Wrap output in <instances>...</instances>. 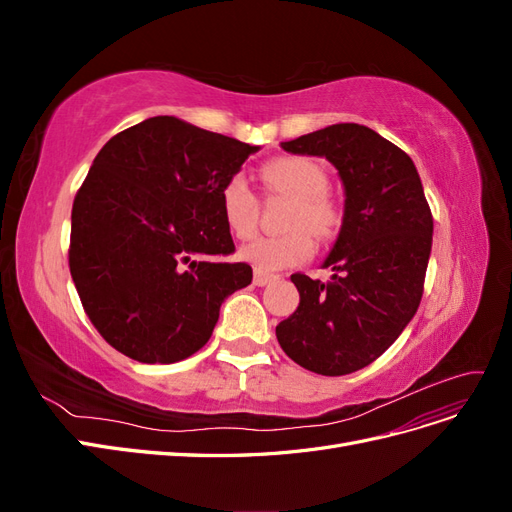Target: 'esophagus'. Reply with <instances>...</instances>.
I'll return each mask as SVG.
<instances>
[{
	"instance_id": "obj_1",
	"label": "esophagus",
	"mask_w": 512,
	"mask_h": 512,
	"mask_svg": "<svg viewBox=\"0 0 512 512\" xmlns=\"http://www.w3.org/2000/svg\"><path fill=\"white\" fill-rule=\"evenodd\" d=\"M273 280H277V275H273V273H267V271H254V284L256 286H267L269 282H273Z\"/></svg>"
}]
</instances>
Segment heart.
<instances>
[{"mask_svg": "<svg viewBox=\"0 0 512 512\" xmlns=\"http://www.w3.org/2000/svg\"><path fill=\"white\" fill-rule=\"evenodd\" d=\"M260 177L271 194L288 196L282 228L275 237H260L245 245L241 258L258 271H280L301 265L314 254V238L331 241L344 224V211L329 192V175L305 156H280L262 164ZM220 211L235 239H252L258 228V198L239 173L230 175L220 190Z\"/></svg>", "mask_w": 512, "mask_h": 512, "instance_id": "heart-1", "label": "heart"}]
</instances>
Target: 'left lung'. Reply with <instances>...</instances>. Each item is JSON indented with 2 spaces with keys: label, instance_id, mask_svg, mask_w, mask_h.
Listing matches in <instances>:
<instances>
[{
  "label": "left lung",
  "instance_id": "obj_1",
  "mask_svg": "<svg viewBox=\"0 0 512 512\" xmlns=\"http://www.w3.org/2000/svg\"><path fill=\"white\" fill-rule=\"evenodd\" d=\"M324 156L344 181V224L324 267L331 282L294 273L297 312L275 327L294 363L346 376L374 363L421 305L433 218L406 151L359 123H335L282 143Z\"/></svg>",
  "mask_w": 512,
  "mask_h": 512
}]
</instances>
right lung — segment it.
Returning a JSON list of instances; mask_svg holds the SVG:
<instances>
[{"mask_svg":"<svg viewBox=\"0 0 512 512\" xmlns=\"http://www.w3.org/2000/svg\"><path fill=\"white\" fill-rule=\"evenodd\" d=\"M258 151L177 117L115 134L74 196L68 265L98 333L138 363L203 348L228 294L252 284L220 211L224 181Z\"/></svg>","mask_w":512,"mask_h":512,"instance_id":"1","label":"right lung"}]
</instances>
